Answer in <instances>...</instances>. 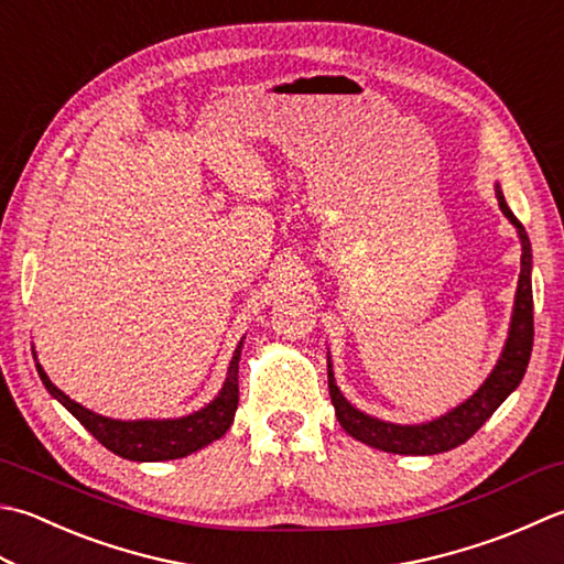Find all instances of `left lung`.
Wrapping results in <instances>:
<instances>
[{
	"label": "left lung",
	"mask_w": 564,
	"mask_h": 564,
	"mask_svg": "<svg viewBox=\"0 0 564 564\" xmlns=\"http://www.w3.org/2000/svg\"><path fill=\"white\" fill-rule=\"evenodd\" d=\"M496 197H499L501 213L509 217V223L518 229V237H521V275H518L509 339H506L503 351L499 361H496L494 371L489 373V379L479 386V391L474 393L471 399H467L457 408H452L449 413L421 425H395L357 411V408L337 389L333 364H327L329 399H333L337 421L351 437L359 440V443L383 452H393V455H440V452L455 449L459 445H465L467 440L489 421L496 408L516 391V386L521 383L533 351V253L531 239H528L523 225L518 223L516 215L511 213V207L506 205L499 185H496Z\"/></svg>",
	"instance_id": "left-lung-1"
}]
</instances>
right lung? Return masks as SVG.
<instances>
[{"mask_svg": "<svg viewBox=\"0 0 564 564\" xmlns=\"http://www.w3.org/2000/svg\"><path fill=\"white\" fill-rule=\"evenodd\" d=\"M239 357L241 341L229 361L227 379L223 383V391L215 395V401H209L191 415L173 417V421H112V417L97 415L87 411L85 405L75 403L58 386H53L41 364H36V369L53 399H58L68 408L80 425H85L87 433L109 452L131 462H165L193 455V452L207 447L227 433L239 403Z\"/></svg>", "mask_w": 564, "mask_h": 564, "instance_id": "obj_1", "label": "right lung"}]
</instances>
